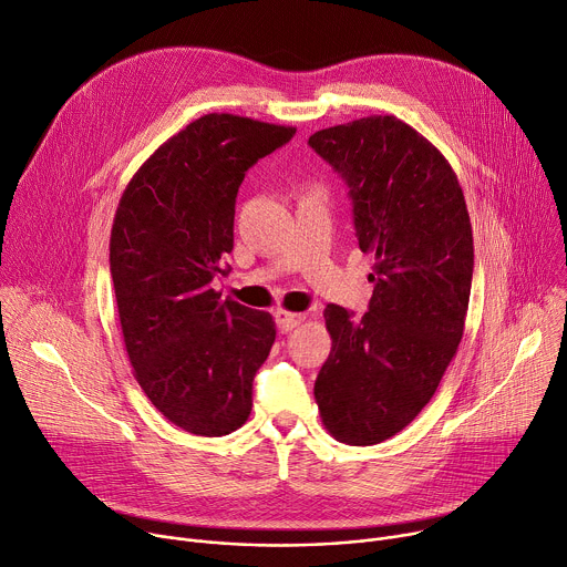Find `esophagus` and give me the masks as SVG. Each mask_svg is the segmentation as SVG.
I'll return each mask as SVG.
<instances>
[{"mask_svg": "<svg viewBox=\"0 0 567 567\" xmlns=\"http://www.w3.org/2000/svg\"><path fill=\"white\" fill-rule=\"evenodd\" d=\"M275 320H277L279 331L288 333V331H292L295 327H299L303 320H307V316H303V313H290V311L279 309V311L275 313Z\"/></svg>", "mask_w": 567, "mask_h": 567, "instance_id": "1", "label": "esophagus"}]
</instances>
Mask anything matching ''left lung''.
<instances>
[{
  "label": "left lung",
  "instance_id": "8db88e82",
  "mask_svg": "<svg viewBox=\"0 0 567 567\" xmlns=\"http://www.w3.org/2000/svg\"><path fill=\"white\" fill-rule=\"evenodd\" d=\"M309 145L350 188L359 247L374 256L368 313L327 303L331 352L316 379L327 431L377 445L429 404L463 338L474 245L447 158L395 115L316 132Z\"/></svg>",
  "mask_w": 567,
  "mask_h": 567
}]
</instances>
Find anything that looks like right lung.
Wrapping results in <instances>:
<instances>
[{"instance_id":"right-lung-1","label":"right lung","mask_w":567,"mask_h":567,"mask_svg":"<svg viewBox=\"0 0 567 567\" xmlns=\"http://www.w3.org/2000/svg\"><path fill=\"white\" fill-rule=\"evenodd\" d=\"M292 126L208 113L134 174L111 229V277L128 361L147 400L195 435H227L251 411V383L277 336L272 316L213 288L227 275L245 172Z\"/></svg>"}]
</instances>
